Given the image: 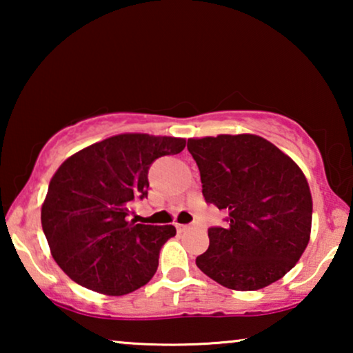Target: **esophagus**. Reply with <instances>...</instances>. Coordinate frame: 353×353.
Wrapping results in <instances>:
<instances>
[{
	"instance_id": "34e87169",
	"label": "esophagus",
	"mask_w": 353,
	"mask_h": 353,
	"mask_svg": "<svg viewBox=\"0 0 353 353\" xmlns=\"http://www.w3.org/2000/svg\"><path fill=\"white\" fill-rule=\"evenodd\" d=\"M176 228H178V231H186V230L192 228V225H176Z\"/></svg>"
}]
</instances>
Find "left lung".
Masks as SVG:
<instances>
[{"label": "left lung", "mask_w": 353, "mask_h": 353, "mask_svg": "<svg viewBox=\"0 0 353 353\" xmlns=\"http://www.w3.org/2000/svg\"><path fill=\"white\" fill-rule=\"evenodd\" d=\"M209 204L228 210L225 228H209L202 273L233 291H257L281 279L302 257L313 202L301 167L273 143L250 133L190 138Z\"/></svg>", "instance_id": "obj_1"}]
</instances>
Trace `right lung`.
I'll list each match as a JSON object with an SVG mask.
<instances>
[{"instance_id":"right-lung-1","label":"right lung","mask_w":353,"mask_h":353,"mask_svg":"<svg viewBox=\"0 0 353 353\" xmlns=\"http://www.w3.org/2000/svg\"><path fill=\"white\" fill-rule=\"evenodd\" d=\"M185 146V138L122 133L61 163L41 205V226L52 259L72 281L104 296L149 283L176 230L130 221V205L148 196L151 163Z\"/></svg>"}]
</instances>
